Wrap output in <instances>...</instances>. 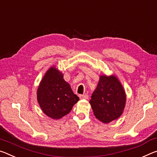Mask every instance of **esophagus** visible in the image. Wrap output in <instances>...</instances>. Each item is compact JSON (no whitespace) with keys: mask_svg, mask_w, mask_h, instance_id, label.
Wrapping results in <instances>:
<instances>
[{"mask_svg":"<svg viewBox=\"0 0 157 157\" xmlns=\"http://www.w3.org/2000/svg\"><path fill=\"white\" fill-rule=\"evenodd\" d=\"M79 98L81 99H88L89 96L87 94H83V95H79Z\"/></svg>","mask_w":157,"mask_h":157,"instance_id":"1","label":"esophagus"}]
</instances>
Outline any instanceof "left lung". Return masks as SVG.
I'll use <instances>...</instances> for the list:
<instances>
[{
    "label": "left lung",
    "mask_w": 157,
    "mask_h": 157,
    "mask_svg": "<svg viewBox=\"0 0 157 157\" xmlns=\"http://www.w3.org/2000/svg\"><path fill=\"white\" fill-rule=\"evenodd\" d=\"M126 99L123 86L115 76L101 75L89 103L96 117L107 124L121 115Z\"/></svg>",
    "instance_id": "left-lung-1"
}]
</instances>
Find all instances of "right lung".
Segmentation results:
<instances>
[{
    "label": "right lung",
    "mask_w": 157,
    "mask_h": 157,
    "mask_svg": "<svg viewBox=\"0 0 157 157\" xmlns=\"http://www.w3.org/2000/svg\"><path fill=\"white\" fill-rule=\"evenodd\" d=\"M37 99L43 113L54 119L68 114L79 97L73 93L70 84L55 66L44 75L37 91Z\"/></svg>",
    "instance_id": "add662e5"
}]
</instances>
